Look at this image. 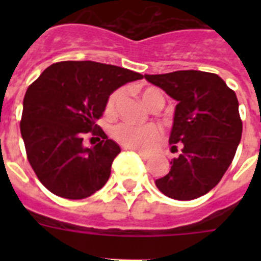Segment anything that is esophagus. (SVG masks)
I'll use <instances>...</instances> for the list:
<instances>
[{
    "label": "esophagus",
    "mask_w": 261,
    "mask_h": 261,
    "mask_svg": "<svg viewBox=\"0 0 261 261\" xmlns=\"http://www.w3.org/2000/svg\"><path fill=\"white\" fill-rule=\"evenodd\" d=\"M133 151H136V153H137L138 155L141 156L142 159H147V158H149V154H147V153H145V151L137 150V149H133Z\"/></svg>",
    "instance_id": "esophagus-1"
}]
</instances>
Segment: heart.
<instances>
[{"mask_svg": "<svg viewBox=\"0 0 261 261\" xmlns=\"http://www.w3.org/2000/svg\"><path fill=\"white\" fill-rule=\"evenodd\" d=\"M123 90H117V91H115L110 96L107 103L108 111H114L116 108V106L120 102V99L123 98ZM141 96L144 103L149 108L153 107L158 100L165 102L161 91H158L154 87H147V89H145L142 91ZM112 135H114L115 140L119 144H121L125 147H129V149H147L161 136V130H159L158 126L153 125V124L138 126L129 123H124L117 125L112 130Z\"/></svg>", "mask_w": 261, "mask_h": 261, "instance_id": "obj_1", "label": "heart"}]
</instances>
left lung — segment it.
Instances as JSON below:
<instances>
[{"label":"left lung","instance_id":"left-lung-1","mask_svg":"<svg viewBox=\"0 0 261 261\" xmlns=\"http://www.w3.org/2000/svg\"><path fill=\"white\" fill-rule=\"evenodd\" d=\"M145 80L177 102L170 144H180L170 172L155 180L167 197L193 200L220 183L231 165L242 137L235 93L220 75L200 70L145 74Z\"/></svg>","mask_w":261,"mask_h":261}]
</instances>
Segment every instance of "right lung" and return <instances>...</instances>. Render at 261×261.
<instances>
[{
    "label": "right lung",
    "mask_w": 261,
    "mask_h": 261,
    "mask_svg": "<svg viewBox=\"0 0 261 261\" xmlns=\"http://www.w3.org/2000/svg\"><path fill=\"white\" fill-rule=\"evenodd\" d=\"M144 75L94 61H62L48 66L27 89L20 135L27 158L41 184L64 199L89 197L107 183L111 166L121 151L103 140L83 146V135L98 129L115 90Z\"/></svg>",
    "instance_id": "right-lung-1"
}]
</instances>
